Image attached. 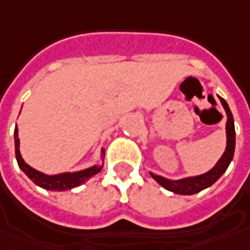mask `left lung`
<instances>
[{"instance_id": "left-lung-1", "label": "left lung", "mask_w": 250, "mask_h": 250, "mask_svg": "<svg viewBox=\"0 0 250 250\" xmlns=\"http://www.w3.org/2000/svg\"><path fill=\"white\" fill-rule=\"evenodd\" d=\"M219 98L222 106L226 111V148L225 152L222 154L219 161L215 163V166L211 170H208L207 173L200 175H193V177H184L180 180H170L166 177H162L159 174H154L149 171V175L154 178L161 187L167 189L170 192L177 194H184V196H189V194L199 193L201 190L209 188L212 184L219 180L222 175L225 174V171L229 167V165L231 163L234 156V151H235V129H234V118L230 107L227 102L223 98Z\"/></svg>"}]
</instances>
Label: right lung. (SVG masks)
<instances>
[{
  "label": "right lung",
  "mask_w": 250,
  "mask_h": 250,
  "mask_svg": "<svg viewBox=\"0 0 250 250\" xmlns=\"http://www.w3.org/2000/svg\"><path fill=\"white\" fill-rule=\"evenodd\" d=\"M15 154L19 167L21 168L24 174L27 175L35 185L47 189V190H56V192H63L68 189L80 187L85 181L92 178L96 175L103 167V158H104V148L101 151V159L102 163H96L94 166H89L87 168H83L79 171H65L60 174H44L42 171L31 167L28 163H25L23 156L20 154V140H19V129L15 128Z\"/></svg>",
  "instance_id": "1"
}]
</instances>
